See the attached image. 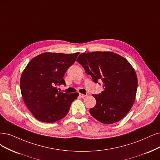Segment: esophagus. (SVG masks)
I'll return each instance as SVG.
<instances>
[{
	"label": "esophagus",
	"mask_w": 160,
	"mask_h": 160,
	"mask_svg": "<svg viewBox=\"0 0 160 160\" xmlns=\"http://www.w3.org/2000/svg\"><path fill=\"white\" fill-rule=\"evenodd\" d=\"M86 95H84V94H82V93H80L79 94V97L80 98H84V97H86Z\"/></svg>",
	"instance_id": "1"
}]
</instances>
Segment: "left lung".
Masks as SVG:
<instances>
[{
	"mask_svg": "<svg viewBox=\"0 0 160 160\" xmlns=\"http://www.w3.org/2000/svg\"><path fill=\"white\" fill-rule=\"evenodd\" d=\"M76 61L94 82H103L104 90L92 95L96 100L95 107L90 109L92 117L104 124L121 120L132 107L137 94L138 79L132 65L109 51L81 53Z\"/></svg>",
	"mask_w": 160,
	"mask_h": 160,
	"instance_id": "8db88e82",
	"label": "left lung"
}]
</instances>
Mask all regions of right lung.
Returning a JSON list of instances; mask_svg holds the SVG:
<instances>
[{
	"label": "right lung",
	"instance_id": "1",
	"mask_svg": "<svg viewBox=\"0 0 160 160\" xmlns=\"http://www.w3.org/2000/svg\"><path fill=\"white\" fill-rule=\"evenodd\" d=\"M78 55L45 52L28 64L20 86L23 102L35 119L50 123L67 115L71 103L79 94L58 92L57 86L66 84L64 74Z\"/></svg>",
	"mask_w": 160,
	"mask_h": 160
}]
</instances>
